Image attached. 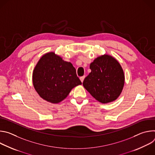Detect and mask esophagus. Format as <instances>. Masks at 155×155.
<instances>
[{
	"mask_svg": "<svg viewBox=\"0 0 155 155\" xmlns=\"http://www.w3.org/2000/svg\"><path fill=\"white\" fill-rule=\"evenodd\" d=\"M84 78H85V76H83V77H80V80H81V83H83V80H84Z\"/></svg>",
	"mask_w": 155,
	"mask_h": 155,
	"instance_id": "obj_1",
	"label": "esophagus"
}]
</instances>
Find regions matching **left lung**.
<instances>
[{
  "label": "left lung",
  "mask_w": 155,
  "mask_h": 155,
  "mask_svg": "<svg viewBox=\"0 0 155 155\" xmlns=\"http://www.w3.org/2000/svg\"><path fill=\"white\" fill-rule=\"evenodd\" d=\"M90 68L91 72L83 82L85 89L101 103L116 100L124 84V72L117 60L104 54L95 59Z\"/></svg>",
  "instance_id": "1"
}]
</instances>
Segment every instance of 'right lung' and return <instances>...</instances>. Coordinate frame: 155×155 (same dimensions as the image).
Segmentation results:
<instances>
[{
    "label": "right lung",
    "mask_w": 155,
    "mask_h": 155,
    "mask_svg": "<svg viewBox=\"0 0 155 155\" xmlns=\"http://www.w3.org/2000/svg\"><path fill=\"white\" fill-rule=\"evenodd\" d=\"M32 82L39 96L53 104L61 102L72 88L81 84L73 65L54 52L40 59L33 71Z\"/></svg>",
    "instance_id": "obj_1"
}]
</instances>
